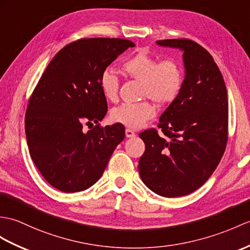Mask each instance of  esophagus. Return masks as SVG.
<instances>
[{
	"label": "esophagus",
	"mask_w": 250,
	"mask_h": 250,
	"mask_svg": "<svg viewBox=\"0 0 250 250\" xmlns=\"http://www.w3.org/2000/svg\"><path fill=\"white\" fill-rule=\"evenodd\" d=\"M125 136H126L127 138L134 137V136H135V133L133 132L132 130H130V129H126V130H125Z\"/></svg>",
	"instance_id": "1"
}]
</instances>
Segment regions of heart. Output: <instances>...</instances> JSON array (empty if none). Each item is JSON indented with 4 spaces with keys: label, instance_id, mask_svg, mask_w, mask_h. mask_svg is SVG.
Returning a JSON list of instances; mask_svg holds the SVG:
<instances>
[{
    "label": "heart",
    "instance_id": "1",
    "mask_svg": "<svg viewBox=\"0 0 250 250\" xmlns=\"http://www.w3.org/2000/svg\"><path fill=\"white\" fill-rule=\"evenodd\" d=\"M121 68L125 74L142 83V97L151 99L159 105H167L177 99L183 85V72L172 60L158 62L145 51H139L124 61ZM118 78L112 70H104L100 77L103 96L115 101L118 94ZM155 116V107L148 101L124 103L111 113L113 121L130 129H138Z\"/></svg>",
    "mask_w": 250,
    "mask_h": 250
}]
</instances>
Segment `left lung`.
Instances as JSON below:
<instances>
[{
    "mask_svg": "<svg viewBox=\"0 0 250 250\" xmlns=\"http://www.w3.org/2000/svg\"><path fill=\"white\" fill-rule=\"evenodd\" d=\"M155 43L183 52L181 91L161 115L159 127L139 134L146 146L139 159L142 181L163 197L185 196L199 188L215 170L227 144L228 97L212 55L188 39Z\"/></svg>",
    "mask_w": 250,
    "mask_h": 250,
    "instance_id": "8db88e82",
    "label": "left lung"
}]
</instances>
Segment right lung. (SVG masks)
Here are the masks:
<instances>
[{
    "label": "right lung",
    "mask_w": 250,
    "mask_h": 250,
    "mask_svg": "<svg viewBox=\"0 0 250 250\" xmlns=\"http://www.w3.org/2000/svg\"><path fill=\"white\" fill-rule=\"evenodd\" d=\"M134 42L87 38L67 44L44 70L28 102L25 135L31 158L45 181L65 193L89 188L103 175L125 126H99L107 112L102 72ZM97 125L87 132L84 123Z\"/></svg>",
    "instance_id": "add662e5"
}]
</instances>
